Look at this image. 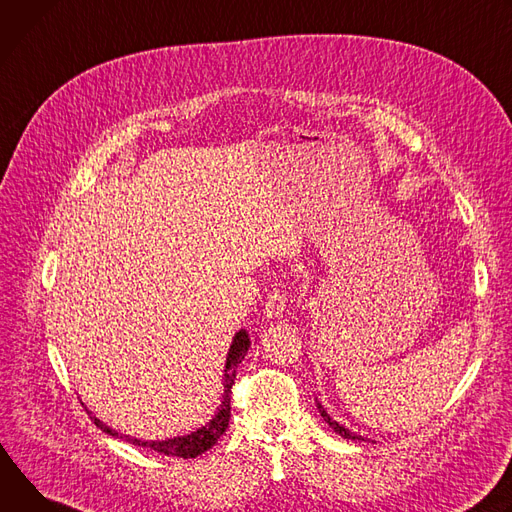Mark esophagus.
Wrapping results in <instances>:
<instances>
[{
	"mask_svg": "<svg viewBox=\"0 0 512 512\" xmlns=\"http://www.w3.org/2000/svg\"><path fill=\"white\" fill-rule=\"evenodd\" d=\"M285 307H287V291L282 289L280 285H274V289L266 297V307H264L266 317L268 319L282 317V313H285Z\"/></svg>",
	"mask_w": 512,
	"mask_h": 512,
	"instance_id": "34e87169",
	"label": "esophagus"
}]
</instances>
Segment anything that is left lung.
Segmentation results:
<instances>
[{"instance_id":"1","label":"left lung","mask_w":512,"mask_h":512,"mask_svg":"<svg viewBox=\"0 0 512 512\" xmlns=\"http://www.w3.org/2000/svg\"><path fill=\"white\" fill-rule=\"evenodd\" d=\"M317 409H319V413H321V417H323V421L335 431V433H339L342 435L344 439H354V441H368V437H362V435H358V433H354V431H350V429H346L344 425H339L337 421H333L329 415H327V411L317 403Z\"/></svg>"}]
</instances>
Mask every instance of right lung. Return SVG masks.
I'll return each mask as SVG.
<instances>
[{
    "instance_id": "add662e5",
    "label": "right lung",
    "mask_w": 512,
    "mask_h": 512,
    "mask_svg": "<svg viewBox=\"0 0 512 512\" xmlns=\"http://www.w3.org/2000/svg\"><path fill=\"white\" fill-rule=\"evenodd\" d=\"M248 348H250V337L248 333L242 329L236 333L234 342H232V348H230V354H227V362H225V374H223V401H221V407L217 411V415L201 429L193 431L191 435H183V437H173V439H166V441H140L136 437H130V435H122L118 433L116 429H109L105 423H101L97 417H93L91 413V421L101 429L105 431L107 435L111 437H118L122 441H128L132 445H138V447H148L152 451H158L162 453V456H173V458H197L201 456L203 451L211 449L219 437L225 433L227 425H230V415H232V386H234V380H236V370L238 366L242 364L244 356L248 354Z\"/></svg>"
}]
</instances>
